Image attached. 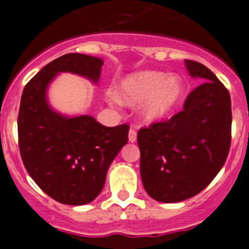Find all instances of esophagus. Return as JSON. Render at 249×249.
I'll return each instance as SVG.
<instances>
[{"label":"esophagus","mask_w":249,"mask_h":249,"mask_svg":"<svg viewBox=\"0 0 249 249\" xmlns=\"http://www.w3.org/2000/svg\"><path fill=\"white\" fill-rule=\"evenodd\" d=\"M129 142H130V143L137 142V131H135L134 129H130V130H129Z\"/></svg>","instance_id":"34e87169"}]
</instances>
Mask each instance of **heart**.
<instances>
[{
  "instance_id": "b5f03b06",
  "label": "heart",
  "mask_w": 249,
  "mask_h": 249,
  "mask_svg": "<svg viewBox=\"0 0 249 249\" xmlns=\"http://www.w3.org/2000/svg\"><path fill=\"white\" fill-rule=\"evenodd\" d=\"M183 82L176 74L160 71H144L125 77L120 83V97L138 105L142 119L147 123L163 120L176 108L183 96Z\"/></svg>"
}]
</instances>
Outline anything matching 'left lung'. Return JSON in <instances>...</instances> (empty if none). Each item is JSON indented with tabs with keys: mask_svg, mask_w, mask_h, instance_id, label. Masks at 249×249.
I'll return each mask as SVG.
<instances>
[{
	"mask_svg": "<svg viewBox=\"0 0 249 249\" xmlns=\"http://www.w3.org/2000/svg\"><path fill=\"white\" fill-rule=\"evenodd\" d=\"M192 78L201 79L183 110L168 121L138 133L144 189L160 202L197 195L224 166L231 148V96L208 67L185 60Z\"/></svg>",
	"mask_w": 249,
	"mask_h": 249,
	"instance_id": "obj_1",
	"label": "left lung"
}]
</instances>
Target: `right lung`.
Masks as SVG:
<instances>
[{"instance_id": "obj_1", "label": "right lung", "mask_w": 249, "mask_h": 249, "mask_svg": "<svg viewBox=\"0 0 249 249\" xmlns=\"http://www.w3.org/2000/svg\"><path fill=\"white\" fill-rule=\"evenodd\" d=\"M104 60L70 53L41 68L25 86L18 119L24 166L36 185L66 205H85L99 196L115 157L128 143L129 126H104L91 115H63L48 101L59 73L99 83Z\"/></svg>"}]
</instances>
